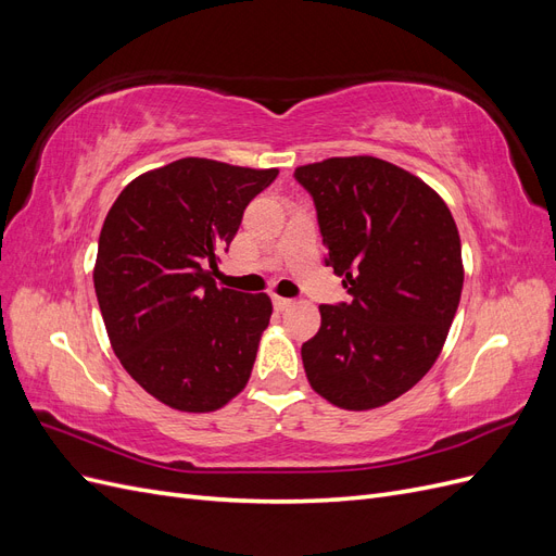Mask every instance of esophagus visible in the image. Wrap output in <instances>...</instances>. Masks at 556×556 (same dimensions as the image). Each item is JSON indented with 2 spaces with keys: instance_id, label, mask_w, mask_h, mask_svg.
<instances>
[{
  "instance_id": "1",
  "label": "esophagus",
  "mask_w": 556,
  "mask_h": 556,
  "mask_svg": "<svg viewBox=\"0 0 556 556\" xmlns=\"http://www.w3.org/2000/svg\"><path fill=\"white\" fill-rule=\"evenodd\" d=\"M292 304H294L292 299H285V296H274V306H276V311H288Z\"/></svg>"
}]
</instances>
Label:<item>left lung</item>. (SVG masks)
I'll return each mask as SVG.
<instances>
[{"instance_id":"obj_1","label":"left lung","mask_w":556,"mask_h":556,"mask_svg":"<svg viewBox=\"0 0 556 556\" xmlns=\"http://www.w3.org/2000/svg\"><path fill=\"white\" fill-rule=\"evenodd\" d=\"M294 178L350 294L319 306L323 325L301 345L308 382L339 408H380L441 355L464 288L457 225L425 180L371 155L299 166Z\"/></svg>"}]
</instances>
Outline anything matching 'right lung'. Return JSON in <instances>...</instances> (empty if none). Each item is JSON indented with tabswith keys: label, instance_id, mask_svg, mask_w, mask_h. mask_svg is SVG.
Returning a JSON list of instances; mask_svg holds the SVG:
<instances>
[{
	"label": "right lung",
	"instance_id": "obj_1",
	"mask_svg": "<svg viewBox=\"0 0 556 556\" xmlns=\"http://www.w3.org/2000/svg\"><path fill=\"white\" fill-rule=\"evenodd\" d=\"M276 176L182 157L134 178L106 215L92 278L109 341L169 408L217 410L250 378L271 299L217 288L213 276L245 206Z\"/></svg>",
	"mask_w": 556,
	"mask_h": 556
}]
</instances>
